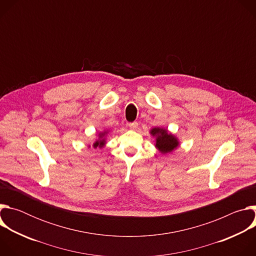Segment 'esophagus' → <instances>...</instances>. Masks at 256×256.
I'll return each mask as SVG.
<instances>
[{
    "instance_id": "esophagus-1",
    "label": "esophagus",
    "mask_w": 256,
    "mask_h": 256,
    "mask_svg": "<svg viewBox=\"0 0 256 256\" xmlns=\"http://www.w3.org/2000/svg\"><path fill=\"white\" fill-rule=\"evenodd\" d=\"M128 126H130V130H136L138 128V122H132V124H128Z\"/></svg>"
}]
</instances>
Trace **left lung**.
<instances>
[{
    "mask_svg": "<svg viewBox=\"0 0 256 256\" xmlns=\"http://www.w3.org/2000/svg\"><path fill=\"white\" fill-rule=\"evenodd\" d=\"M150 134L155 140V148L162 155L171 153L179 147V138L166 128L155 126L150 130Z\"/></svg>",
    "mask_w": 256,
    "mask_h": 256,
    "instance_id": "1",
    "label": "left lung"
}]
</instances>
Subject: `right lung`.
<instances>
[{
	"mask_svg": "<svg viewBox=\"0 0 256 256\" xmlns=\"http://www.w3.org/2000/svg\"><path fill=\"white\" fill-rule=\"evenodd\" d=\"M109 132H110V130H103L97 132L96 134V138H95L94 142L92 144V147L94 149L104 148L105 144H106V138H107V136L109 134ZM90 147H91V146L89 144L88 148H90Z\"/></svg>",
	"mask_w": 256,
	"mask_h": 256,
	"instance_id": "1",
	"label": "right lung"
}]
</instances>
